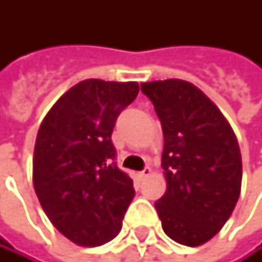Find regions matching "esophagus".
I'll return each instance as SVG.
<instances>
[{"mask_svg":"<svg viewBox=\"0 0 262 262\" xmlns=\"http://www.w3.org/2000/svg\"><path fill=\"white\" fill-rule=\"evenodd\" d=\"M150 173H152V169H150L149 166H146L143 171H140V173H137V178H138L140 181H143V179H144V178H147Z\"/></svg>","mask_w":262,"mask_h":262,"instance_id":"1","label":"esophagus"}]
</instances>
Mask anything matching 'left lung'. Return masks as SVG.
Returning <instances> with one entry per match:
<instances>
[{
    "label": "left lung",
    "instance_id": "1",
    "mask_svg": "<svg viewBox=\"0 0 262 262\" xmlns=\"http://www.w3.org/2000/svg\"><path fill=\"white\" fill-rule=\"evenodd\" d=\"M163 130L166 192L156 203L165 234L187 247L212 239L241 195L242 157L233 127L195 84L169 78L141 84Z\"/></svg>",
    "mask_w": 262,
    "mask_h": 262
}]
</instances>
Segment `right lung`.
<instances>
[{
  "label": "right lung",
  "mask_w": 262,
  "mask_h": 262,
  "mask_svg": "<svg viewBox=\"0 0 262 262\" xmlns=\"http://www.w3.org/2000/svg\"><path fill=\"white\" fill-rule=\"evenodd\" d=\"M138 91L137 81L83 80L56 100L39 127L36 195L53 226L77 245L115 239L135 196L134 181L115 162L112 134Z\"/></svg>",
  "instance_id": "1"
}]
</instances>
